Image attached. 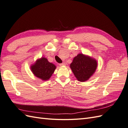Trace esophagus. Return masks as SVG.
Here are the masks:
<instances>
[{
	"label": "esophagus",
	"instance_id": "esophagus-1",
	"mask_svg": "<svg viewBox=\"0 0 128 128\" xmlns=\"http://www.w3.org/2000/svg\"><path fill=\"white\" fill-rule=\"evenodd\" d=\"M59 65L60 66H64L66 65V63L65 62H62V64H60Z\"/></svg>",
	"mask_w": 128,
	"mask_h": 128
}]
</instances>
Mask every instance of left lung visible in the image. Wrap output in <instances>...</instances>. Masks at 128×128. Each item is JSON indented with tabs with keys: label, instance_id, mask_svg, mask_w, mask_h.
I'll return each instance as SVG.
<instances>
[{
	"label": "left lung",
	"instance_id": "8db88e82",
	"mask_svg": "<svg viewBox=\"0 0 128 128\" xmlns=\"http://www.w3.org/2000/svg\"><path fill=\"white\" fill-rule=\"evenodd\" d=\"M97 64L96 59L80 53L74 58L70 67L77 80L83 82L88 80L94 74Z\"/></svg>",
	"mask_w": 128,
	"mask_h": 128
}]
</instances>
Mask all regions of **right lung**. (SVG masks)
I'll return each instance as SVG.
<instances>
[{"label": "right lung", "instance_id": "add662e5", "mask_svg": "<svg viewBox=\"0 0 128 128\" xmlns=\"http://www.w3.org/2000/svg\"><path fill=\"white\" fill-rule=\"evenodd\" d=\"M30 68L34 76L43 80H47L54 72L56 66L49 62L46 58L42 57L37 59L35 63L31 66Z\"/></svg>", "mask_w": 128, "mask_h": 128}]
</instances>
